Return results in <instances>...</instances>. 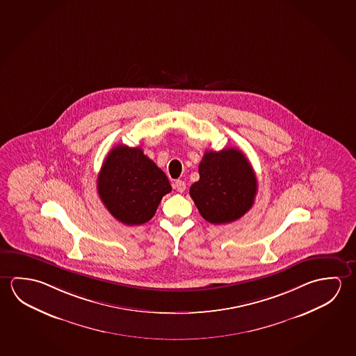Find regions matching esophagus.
I'll return each instance as SVG.
<instances>
[{"instance_id": "1", "label": "esophagus", "mask_w": 356, "mask_h": 356, "mask_svg": "<svg viewBox=\"0 0 356 356\" xmlns=\"http://www.w3.org/2000/svg\"><path fill=\"white\" fill-rule=\"evenodd\" d=\"M174 187H175L179 193H184V191L186 190V184H185V181L176 180L175 184H174Z\"/></svg>"}]
</instances>
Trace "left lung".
<instances>
[{"instance_id":"left-lung-1","label":"left lung","mask_w":356,"mask_h":356,"mask_svg":"<svg viewBox=\"0 0 356 356\" xmlns=\"http://www.w3.org/2000/svg\"><path fill=\"white\" fill-rule=\"evenodd\" d=\"M198 174L200 180L190 187V196L206 221L229 223L251 209L257 193L256 174L238 149L204 152Z\"/></svg>"}]
</instances>
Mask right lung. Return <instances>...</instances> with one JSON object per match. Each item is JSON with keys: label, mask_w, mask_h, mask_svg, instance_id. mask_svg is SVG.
I'll return each instance as SVG.
<instances>
[{"label": "right lung", "mask_w": 356, "mask_h": 356, "mask_svg": "<svg viewBox=\"0 0 356 356\" xmlns=\"http://www.w3.org/2000/svg\"><path fill=\"white\" fill-rule=\"evenodd\" d=\"M171 191L166 175L140 147L118 145L105 158L98 175L100 200L124 225L152 220L161 198Z\"/></svg>", "instance_id": "right-lung-1"}]
</instances>
